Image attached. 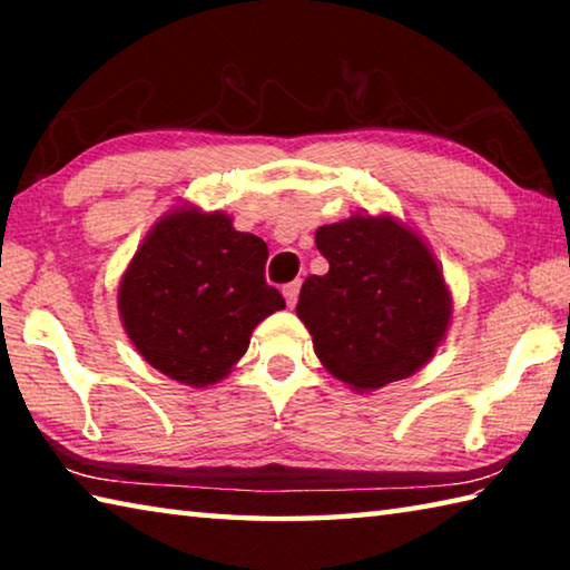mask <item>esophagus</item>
<instances>
[{"label": "esophagus", "mask_w": 570, "mask_h": 570, "mask_svg": "<svg viewBox=\"0 0 570 570\" xmlns=\"http://www.w3.org/2000/svg\"><path fill=\"white\" fill-rule=\"evenodd\" d=\"M298 288H302V282H292V284H286V286H284V298H286V304H288V306H294V304H296V298H298Z\"/></svg>", "instance_id": "esophagus-1"}]
</instances>
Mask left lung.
I'll return each instance as SVG.
<instances>
[{"label": "left lung", "mask_w": 570, "mask_h": 570, "mask_svg": "<svg viewBox=\"0 0 570 570\" xmlns=\"http://www.w3.org/2000/svg\"><path fill=\"white\" fill-rule=\"evenodd\" d=\"M316 248L330 272L306 278L296 314L326 372L356 392L417 372L452 314L424 240L390 216H352L316 230Z\"/></svg>", "instance_id": "8db88e82"}]
</instances>
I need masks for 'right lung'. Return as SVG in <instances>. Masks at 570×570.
I'll return each instance as SVG.
<instances>
[{
  "label": "right lung",
  "instance_id": "1",
  "mask_svg": "<svg viewBox=\"0 0 570 570\" xmlns=\"http://www.w3.org/2000/svg\"><path fill=\"white\" fill-rule=\"evenodd\" d=\"M266 258L264 240L240 234L220 210H170L120 282L118 308L135 350L190 387L224 380L256 324L286 306L266 284Z\"/></svg>",
  "mask_w": 570,
  "mask_h": 570
}]
</instances>
